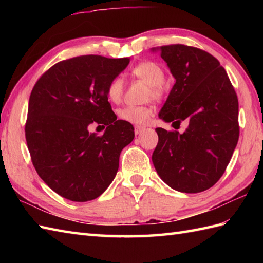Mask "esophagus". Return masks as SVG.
Instances as JSON below:
<instances>
[{"label": "esophagus", "mask_w": 263, "mask_h": 263, "mask_svg": "<svg viewBox=\"0 0 263 263\" xmlns=\"http://www.w3.org/2000/svg\"><path fill=\"white\" fill-rule=\"evenodd\" d=\"M146 130V127L144 126H141V125H136L135 126V133L138 136V135H141V133Z\"/></svg>", "instance_id": "34e87169"}]
</instances>
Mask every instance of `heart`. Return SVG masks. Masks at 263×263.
<instances>
[{
    "instance_id": "1",
    "label": "heart",
    "mask_w": 263,
    "mask_h": 263,
    "mask_svg": "<svg viewBox=\"0 0 263 263\" xmlns=\"http://www.w3.org/2000/svg\"><path fill=\"white\" fill-rule=\"evenodd\" d=\"M132 74L137 77L150 86V95L156 99L163 96L161 85L165 80V72L163 68L152 61L139 63L132 69ZM124 90V81L122 78L117 77L109 82L107 87V97L113 103H119ZM153 115V108L148 106H133L126 105L117 110L119 119L131 123V124H144Z\"/></svg>"
}]
</instances>
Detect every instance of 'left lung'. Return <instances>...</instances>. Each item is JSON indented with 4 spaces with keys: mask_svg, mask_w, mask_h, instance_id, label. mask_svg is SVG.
<instances>
[{
    "mask_svg": "<svg viewBox=\"0 0 263 263\" xmlns=\"http://www.w3.org/2000/svg\"><path fill=\"white\" fill-rule=\"evenodd\" d=\"M157 51L176 80L158 116L172 125L185 121L187 127L183 133L156 128L153 163L172 189L202 192L222 176L236 148V92L218 60L202 49L177 44L152 48Z\"/></svg>",
    "mask_w": 263,
    "mask_h": 263,
    "instance_id": "8db88e82",
    "label": "left lung"
}]
</instances>
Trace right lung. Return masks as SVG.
Returning a JSON list of instances; mask_svg holds the SVG:
<instances>
[{
    "mask_svg": "<svg viewBox=\"0 0 263 263\" xmlns=\"http://www.w3.org/2000/svg\"><path fill=\"white\" fill-rule=\"evenodd\" d=\"M128 63L127 58L82 55L53 65L33 87L27 146L39 177L61 197L86 202L113 182L135 127L117 120L107 87ZM92 122L108 125L102 137L88 132Z\"/></svg>",
    "mask_w": 263,
    "mask_h": 263,
    "instance_id": "right-lung-1",
    "label": "right lung"
}]
</instances>
